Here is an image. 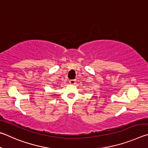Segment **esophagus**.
Segmentation results:
<instances>
[{"label": "esophagus", "mask_w": 148, "mask_h": 148, "mask_svg": "<svg viewBox=\"0 0 148 148\" xmlns=\"http://www.w3.org/2000/svg\"><path fill=\"white\" fill-rule=\"evenodd\" d=\"M69 84H75V80H70Z\"/></svg>", "instance_id": "esophagus-1"}]
</instances>
